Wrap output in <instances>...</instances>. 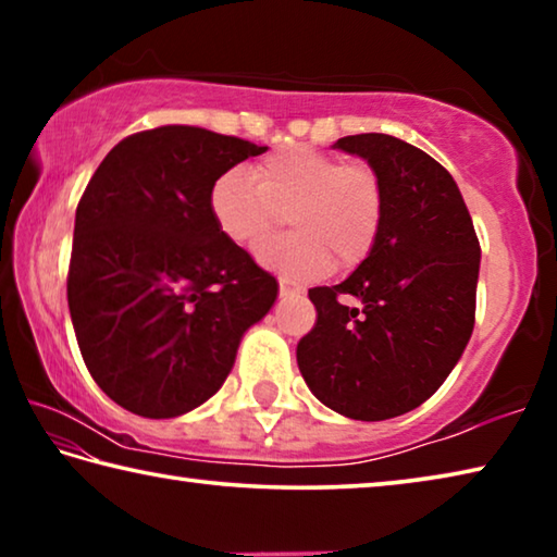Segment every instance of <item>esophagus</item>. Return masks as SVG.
Masks as SVG:
<instances>
[{
	"label": "esophagus",
	"mask_w": 557,
	"mask_h": 557,
	"mask_svg": "<svg viewBox=\"0 0 557 557\" xmlns=\"http://www.w3.org/2000/svg\"><path fill=\"white\" fill-rule=\"evenodd\" d=\"M280 282V295L282 297H287V295H299V285H295V282H292L289 277H280L277 280Z\"/></svg>",
	"instance_id": "34e87169"
}]
</instances>
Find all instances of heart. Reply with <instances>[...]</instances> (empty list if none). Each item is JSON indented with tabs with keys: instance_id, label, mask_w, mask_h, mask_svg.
<instances>
[{
	"instance_id": "b5f03b06",
	"label": "heart",
	"mask_w": 557,
	"mask_h": 557,
	"mask_svg": "<svg viewBox=\"0 0 557 557\" xmlns=\"http://www.w3.org/2000/svg\"><path fill=\"white\" fill-rule=\"evenodd\" d=\"M215 228L240 248H256L278 215L290 233L258 248V262L295 280L354 270L381 235L385 196L369 164H344L312 147H285L243 172L215 178L209 196Z\"/></svg>"
}]
</instances>
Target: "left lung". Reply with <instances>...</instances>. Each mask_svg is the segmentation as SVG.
<instances>
[{"mask_svg":"<svg viewBox=\"0 0 557 557\" xmlns=\"http://www.w3.org/2000/svg\"><path fill=\"white\" fill-rule=\"evenodd\" d=\"M334 147L381 176L383 225L342 285L309 289L317 324L299 338L297 366L326 408L388 420L425 403L465 354L482 248L455 178L422 149L381 132Z\"/></svg>","mask_w":557,"mask_h":557,"instance_id":"left-lung-1","label":"left lung"}]
</instances>
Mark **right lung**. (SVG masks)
Listing matches in <instances>:
<instances>
[{
	"label": "right lung",
	"instance_id": "add662e5",
	"mask_svg": "<svg viewBox=\"0 0 557 557\" xmlns=\"http://www.w3.org/2000/svg\"><path fill=\"white\" fill-rule=\"evenodd\" d=\"M268 147L188 125L122 139L75 211L69 309L102 393L143 418H176L221 388L277 280L215 228V178Z\"/></svg>",
	"mask_w": 557,
	"mask_h": 557
}]
</instances>
